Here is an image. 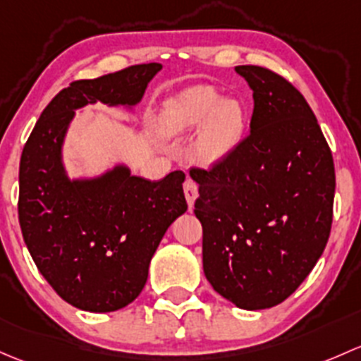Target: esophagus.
<instances>
[{"label":"esophagus","instance_id":"esophagus-1","mask_svg":"<svg viewBox=\"0 0 361 361\" xmlns=\"http://www.w3.org/2000/svg\"><path fill=\"white\" fill-rule=\"evenodd\" d=\"M184 195H185V200H188L189 208H192L196 198H198V185H196L195 180L188 179L184 182Z\"/></svg>","mask_w":361,"mask_h":361}]
</instances>
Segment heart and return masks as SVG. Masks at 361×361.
I'll use <instances>...</instances> for the list:
<instances>
[{
  "instance_id": "1",
  "label": "heart",
  "mask_w": 361,
  "mask_h": 361,
  "mask_svg": "<svg viewBox=\"0 0 361 361\" xmlns=\"http://www.w3.org/2000/svg\"><path fill=\"white\" fill-rule=\"evenodd\" d=\"M247 109L241 100L222 97L208 85L185 88L163 104L158 128L163 135L176 137L198 130L196 156L203 163H219L228 158L247 133Z\"/></svg>"
}]
</instances>
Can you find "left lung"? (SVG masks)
<instances>
[{
  "label": "left lung",
  "mask_w": 361,
  "mask_h": 361,
  "mask_svg": "<svg viewBox=\"0 0 361 361\" xmlns=\"http://www.w3.org/2000/svg\"><path fill=\"white\" fill-rule=\"evenodd\" d=\"M254 92L250 133L212 170L192 169L203 271L240 310L283 302L322 257L332 226L336 170L310 104L287 80L238 66Z\"/></svg>",
  "instance_id": "left-lung-1"
}]
</instances>
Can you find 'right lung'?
I'll return each mask as SVG.
<instances>
[{
    "label": "right lung",
    "instance_id": "1",
    "mask_svg": "<svg viewBox=\"0 0 361 361\" xmlns=\"http://www.w3.org/2000/svg\"><path fill=\"white\" fill-rule=\"evenodd\" d=\"M161 64H139L81 80L44 107L18 170V222L44 280L78 310L111 313L139 297L166 229L188 210L184 172L161 180L116 163L97 176L69 177L64 142L88 104L135 109Z\"/></svg>",
    "mask_w": 361,
    "mask_h": 361
}]
</instances>
